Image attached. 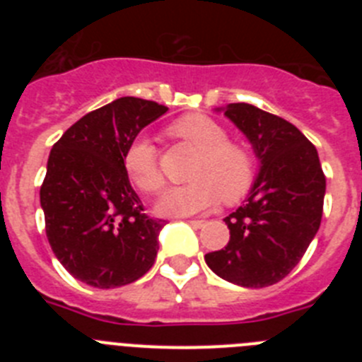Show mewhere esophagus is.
I'll list each match as a JSON object with an SVG mask.
<instances>
[{"mask_svg":"<svg viewBox=\"0 0 362 362\" xmlns=\"http://www.w3.org/2000/svg\"><path fill=\"white\" fill-rule=\"evenodd\" d=\"M188 223H190V225L194 226V228H201V226L204 225L203 219H192V221H188Z\"/></svg>","mask_w":362,"mask_h":362,"instance_id":"34e87169","label":"esophagus"}]
</instances>
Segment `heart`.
<instances>
[{
    "mask_svg": "<svg viewBox=\"0 0 362 362\" xmlns=\"http://www.w3.org/2000/svg\"><path fill=\"white\" fill-rule=\"evenodd\" d=\"M170 134L196 150L192 183L163 192L156 212L166 217H188L214 209L221 201L233 203L248 192L254 179V159L245 146L228 141V134L217 121L203 114H188L170 127ZM124 170L139 190L158 192L163 175L158 152L150 139L139 136L124 150Z\"/></svg>",
    "mask_w": 362,
    "mask_h": 362,
    "instance_id": "b5f03b06",
    "label": "heart"
}]
</instances>
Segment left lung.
I'll list each match as a JSON object with an SVG mask.
<instances>
[{
	"label": "left lung",
	"instance_id": "obj_1",
	"mask_svg": "<svg viewBox=\"0 0 362 362\" xmlns=\"http://www.w3.org/2000/svg\"><path fill=\"white\" fill-rule=\"evenodd\" d=\"M216 112L245 134L259 170L245 203L225 219L228 245L204 261L221 279L263 288L288 276L315 238L326 179L315 146L286 119L248 103Z\"/></svg>",
	"mask_w": 362,
	"mask_h": 362
}]
</instances>
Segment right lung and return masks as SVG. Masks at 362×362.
Here are the masks:
<instances>
[{"mask_svg":"<svg viewBox=\"0 0 362 362\" xmlns=\"http://www.w3.org/2000/svg\"><path fill=\"white\" fill-rule=\"evenodd\" d=\"M168 110L119 98L66 130L52 146L40 201L47 238L70 276L94 288H117L143 277L159 250L165 221L143 214L124 170V150Z\"/></svg>","mask_w":362,"mask_h":362,"instance_id":"add662e5","label":"right lung"}]
</instances>
